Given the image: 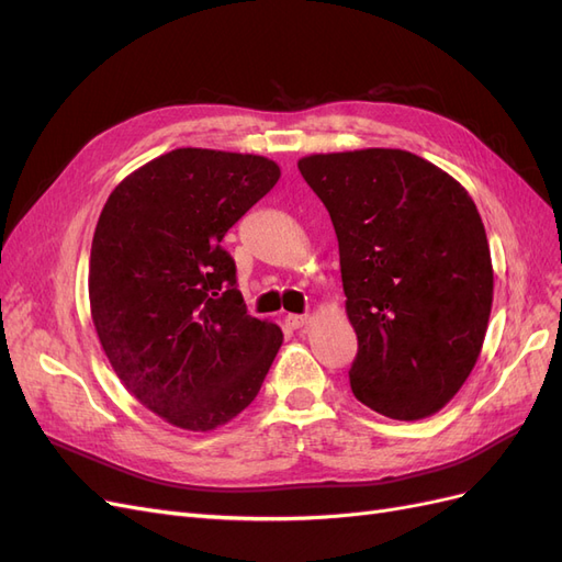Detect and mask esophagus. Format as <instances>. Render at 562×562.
<instances>
[{
    "label": "esophagus",
    "mask_w": 562,
    "mask_h": 562,
    "mask_svg": "<svg viewBox=\"0 0 562 562\" xmlns=\"http://www.w3.org/2000/svg\"><path fill=\"white\" fill-rule=\"evenodd\" d=\"M310 323V316L307 314H288L285 316V326L293 328V330H300Z\"/></svg>",
    "instance_id": "obj_1"
}]
</instances>
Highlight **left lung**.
<instances>
[{"mask_svg": "<svg viewBox=\"0 0 562 562\" xmlns=\"http://www.w3.org/2000/svg\"><path fill=\"white\" fill-rule=\"evenodd\" d=\"M297 168L337 234L359 337L353 396L391 419L438 413L479 361L492 310L495 274L473 199L405 149L310 155Z\"/></svg>", "mask_w": 562, "mask_h": 562, "instance_id": "left-lung-1", "label": "left lung"}]
</instances>
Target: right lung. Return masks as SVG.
<instances>
[{
    "label": "right lung",
    "mask_w": 562,
    "mask_h": 562,
    "mask_svg": "<svg viewBox=\"0 0 562 562\" xmlns=\"http://www.w3.org/2000/svg\"><path fill=\"white\" fill-rule=\"evenodd\" d=\"M281 178L260 155L180 147L119 182L98 217L91 318L147 411L213 431L252 403L283 333L246 312L227 229Z\"/></svg>",
    "instance_id": "add662e5"
}]
</instances>
